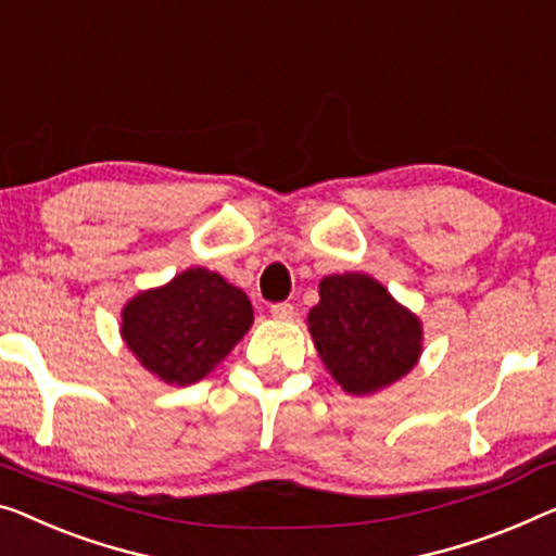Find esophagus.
<instances>
[{"label": "esophagus", "mask_w": 556, "mask_h": 556, "mask_svg": "<svg viewBox=\"0 0 556 556\" xmlns=\"http://www.w3.org/2000/svg\"><path fill=\"white\" fill-rule=\"evenodd\" d=\"M271 317L275 319H292L294 317V306L292 304H287V302H281V304H275L271 306Z\"/></svg>", "instance_id": "34e87169"}]
</instances>
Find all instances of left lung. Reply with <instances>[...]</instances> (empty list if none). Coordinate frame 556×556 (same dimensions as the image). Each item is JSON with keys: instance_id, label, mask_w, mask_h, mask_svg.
Segmentation results:
<instances>
[{"instance_id": "8db88e82", "label": "left lung", "mask_w": 556, "mask_h": 556, "mask_svg": "<svg viewBox=\"0 0 556 556\" xmlns=\"http://www.w3.org/2000/svg\"><path fill=\"white\" fill-rule=\"evenodd\" d=\"M306 325L331 379L354 396L400 382L421 357V319L362 271L321 279Z\"/></svg>"}]
</instances>
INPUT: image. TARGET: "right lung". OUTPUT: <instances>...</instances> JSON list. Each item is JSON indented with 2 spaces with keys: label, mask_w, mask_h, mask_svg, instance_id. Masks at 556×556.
<instances>
[{
  "label": "right lung",
  "mask_w": 556,
  "mask_h": 556,
  "mask_svg": "<svg viewBox=\"0 0 556 556\" xmlns=\"http://www.w3.org/2000/svg\"><path fill=\"white\" fill-rule=\"evenodd\" d=\"M254 321L242 289L204 267L144 289L122 309L119 334L137 362L164 384L189 387L235 350Z\"/></svg>",
  "instance_id": "add662e5"
}]
</instances>
